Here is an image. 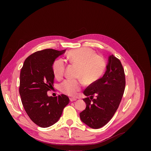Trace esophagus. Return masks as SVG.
<instances>
[{"label":"esophagus","mask_w":151,"mask_h":151,"mask_svg":"<svg viewBox=\"0 0 151 151\" xmlns=\"http://www.w3.org/2000/svg\"><path fill=\"white\" fill-rule=\"evenodd\" d=\"M70 100L71 101H73L76 100V98H74V97H71V98H70Z\"/></svg>","instance_id":"34e87169"}]
</instances>
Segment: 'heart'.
Listing matches in <instances>:
<instances>
[{
	"label": "heart",
	"instance_id": "obj_1",
	"mask_svg": "<svg viewBox=\"0 0 151 151\" xmlns=\"http://www.w3.org/2000/svg\"><path fill=\"white\" fill-rule=\"evenodd\" d=\"M67 59L71 64L78 67L77 80H65L59 86V90L69 96H75L80 91L84 83L92 86L97 83L104 75L106 68V62L104 58L96 54L89 47H81L70 51ZM65 63L64 60L59 58L54 60L52 70L54 77L60 80L64 75Z\"/></svg>",
	"mask_w": 151,
	"mask_h": 151
}]
</instances>
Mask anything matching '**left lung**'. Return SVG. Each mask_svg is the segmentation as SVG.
<instances>
[{
    "label": "left lung",
    "mask_w": 151,
    "mask_h": 151,
    "mask_svg": "<svg viewBox=\"0 0 151 151\" xmlns=\"http://www.w3.org/2000/svg\"><path fill=\"white\" fill-rule=\"evenodd\" d=\"M125 87V76L121 62L114 55H110L104 76L83 92L87 96L83 99L86 107L80 113L81 121L92 129L105 125L119 106Z\"/></svg>",
    "instance_id": "obj_1"
}]
</instances>
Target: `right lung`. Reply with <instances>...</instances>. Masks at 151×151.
<instances>
[{"mask_svg":"<svg viewBox=\"0 0 151 151\" xmlns=\"http://www.w3.org/2000/svg\"><path fill=\"white\" fill-rule=\"evenodd\" d=\"M65 50L46 49L26 58L20 73L19 92L26 113L35 124L46 128L56 122L70 100L64 94L48 97L47 92L53 89L54 61Z\"/></svg>","mask_w":151,"mask_h":151,"instance_id":"right-lung-1","label":"right lung"}]
</instances>
